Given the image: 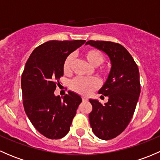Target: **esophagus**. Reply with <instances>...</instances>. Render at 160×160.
<instances>
[{"instance_id":"1","label":"esophagus","mask_w":160,"mask_h":160,"mask_svg":"<svg viewBox=\"0 0 160 160\" xmlns=\"http://www.w3.org/2000/svg\"><path fill=\"white\" fill-rule=\"evenodd\" d=\"M82 100H83V101H88V98H84V97H83V98H82Z\"/></svg>"}]
</instances>
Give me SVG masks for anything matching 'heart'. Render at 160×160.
<instances>
[{
	"instance_id": "1",
	"label": "heart",
	"mask_w": 160,
	"mask_h": 160,
	"mask_svg": "<svg viewBox=\"0 0 160 160\" xmlns=\"http://www.w3.org/2000/svg\"><path fill=\"white\" fill-rule=\"evenodd\" d=\"M86 60L93 67L101 65L105 60L104 54L100 50L96 49H89L85 50L83 52ZM72 62V56L70 55L66 58L63 62V72L65 74H69L71 71V64ZM108 72V69L105 67H101L98 70L100 75H105ZM98 87V80L94 77L92 78H82L77 77L73 79L70 83V88L72 91L79 94L88 96Z\"/></svg>"
}]
</instances>
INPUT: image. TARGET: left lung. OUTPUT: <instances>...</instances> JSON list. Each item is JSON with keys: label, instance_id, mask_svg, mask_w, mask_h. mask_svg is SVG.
I'll list each match as a JSON object with an SVG mask.
<instances>
[{"label": "left lung", "instance_id": "1", "mask_svg": "<svg viewBox=\"0 0 160 160\" xmlns=\"http://www.w3.org/2000/svg\"><path fill=\"white\" fill-rule=\"evenodd\" d=\"M86 44L105 52L111 60L110 73L98 91L107 96L108 101L102 105L98 100L90 99L93 110L89 120L97 137L112 139L126 128L135 112L141 91L139 71L132 56L122 45L93 40Z\"/></svg>", "mask_w": 160, "mask_h": 160}]
</instances>
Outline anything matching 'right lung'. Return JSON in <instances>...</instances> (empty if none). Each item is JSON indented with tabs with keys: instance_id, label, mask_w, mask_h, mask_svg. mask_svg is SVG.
Instances as JSON below:
<instances>
[{
	"instance_id": "1",
	"label": "right lung",
	"mask_w": 160,
	"mask_h": 160,
	"mask_svg": "<svg viewBox=\"0 0 160 160\" xmlns=\"http://www.w3.org/2000/svg\"><path fill=\"white\" fill-rule=\"evenodd\" d=\"M85 40L46 42L34 49L22 75L23 105L27 116L39 133L59 139L70 131L80 95L68 91L62 98L55 96L59 80L63 76V62Z\"/></svg>"
}]
</instances>
